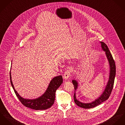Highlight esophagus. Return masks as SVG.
<instances>
[{"label": "esophagus", "instance_id": "1", "mask_svg": "<svg viewBox=\"0 0 125 125\" xmlns=\"http://www.w3.org/2000/svg\"><path fill=\"white\" fill-rule=\"evenodd\" d=\"M70 74V71L69 69H67L65 71L64 74L63 75V78L65 80H68L69 78V76Z\"/></svg>", "mask_w": 125, "mask_h": 125}]
</instances>
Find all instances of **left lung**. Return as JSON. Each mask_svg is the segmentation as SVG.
<instances>
[{
    "instance_id": "obj_1",
    "label": "left lung",
    "mask_w": 125,
    "mask_h": 125,
    "mask_svg": "<svg viewBox=\"0 0 125 125\" xmlns=\"http://www.w3.org/2000/svg\"><path fill=\"white\" fill-rule=\"evenodd\" d=\"M100 43L101 44V46L103 50L105 52L106 56L109 63L110 69L109 78L108 82L107 84V85L106 86L104 92H103V94L98 99H96L94 101L92 102L91 103H83L79 101L76 99L75 92L74 93V100L75 104L78 106L85 109H89V108L94 107L97 105L100 104L102 103L107 100L111 94V92L112 91L113 86H114L115 78V72H116L115 62L107 45L104 42H100ZM72 82L74 85L75 90H76L78 86V83H77V81H76V80H73Z\"/></svg>"
}]
</instances>
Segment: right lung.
Masks as SVG:
<instances>
[{"label":"right lung","instance_id":"1","mask_svg":"<svg viewBox=\"0 0 125 125\" xmlns=\"http://www.w3.org/2000/svg\"><path fill=\"white\" fill-rule=\"evenodd\" d=\"M10 80L14 92L21 104L27 107L36 110H46L52 106L55 102L56 91L63 83V78L61 75L55 77L51 81L44 94L38 98L31 100L21 97L15 90L11 81L10 71Z\"/></svg>","mask_w":125,"mask_h":125}]
</instances>
